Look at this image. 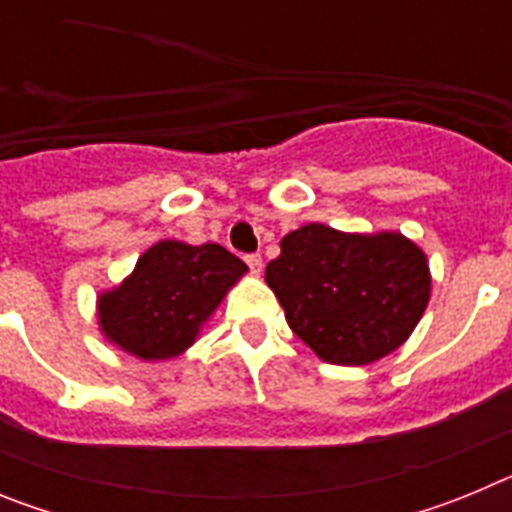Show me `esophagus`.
<instances>
[{
  "label": "esophagus",
  "mask_w": 512,
  "mask_h": 512,
  "mask_svg": "<svg viewBox=\"0 0 512 512\" xmlns=\"http://www.w3.org/2000/svg\"><path fill=\"white\" fill-rule=\"evenodd\" d=\"M246 264L251 266V271H253V274H259V271H261V266H264V259H261L259 253H248V256H246Z\"/></svg>",
  "instance_id": "34e87169"
}]
</instances>
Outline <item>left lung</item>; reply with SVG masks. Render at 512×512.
Masks as SVG:
<instances>
[{
	"mask_svg": "<svg viewBox=\"0 0 512 512\" xmlns=\"http://www.w3.org/2000/svg\"><path fill=\"white\" fill-rule=\"evenodd\" d=\"M266 284L284 318L330 364L361 366L408 341L431 297L425 253L400 233L310 223L282 238Z\"/></svg>",
	"mask_w": 512,
	"mask_h": 512,
	"instance_id": "1",
	"label": "left lung"
}]
</instances>
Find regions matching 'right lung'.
<instances>
[{"label": "right lung", "mask_w": 512, "mask_h": 512, "mask_svg": "<svg viewBox=\"0 0 512 512\" xmlns=\"http://www.w3.org/2000/svg\"><path fill=\"white\" fill-rule=\"evenodd\" d=\"M246 271L217 243L158 241L120 287L99 297L102 333L138 359L179 356Z\"/></svg>", "instance_id": "add662e5"}]
</instances>
